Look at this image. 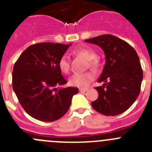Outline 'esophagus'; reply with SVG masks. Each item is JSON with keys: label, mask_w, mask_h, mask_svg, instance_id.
<instances>
[{"label": "esophagus", "mask_w": 152, "mask_h": 152, "mask_svg": "<svg viewBox=\"0 0 152 152\" xmlns=\"http://www.w3.org/2000/svg\"><path fill=\"white\" fill-rule=\"evenodd\" d=\"M87 90H88L87 88H79V92L80 93H85V92L87 91Z\"/></svg>", "instance_id": "esophagus-1"}]
</instances>
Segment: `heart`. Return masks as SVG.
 Listing matches in <instances>:
<instances>
[{
  "mask_svg": "<svg viewBox=\"0 0 152 152\" xmlns=\"http://www.w3.org/2000/svg\"><path fill=\"white\" fill-rule=\"evenodd\" d=\"M73 53L78 56L85 58L86 60L89 61V64L91 67H99V60L96 59V53L92 49L79 48L73 50ZM59 70L64 73H68L70 70V62L69 57L66 54L62 55L58 62ZM95 75L92 72H86L83 73H75L69 79L70 84L73 86L79 87H87L92 81L94 79Z\"/></svg>",
  "mask_w": 152,
  "mask_h": 152,
  "instance_id": "b5f03b06",
  "label": "heart"
}]
</instances>
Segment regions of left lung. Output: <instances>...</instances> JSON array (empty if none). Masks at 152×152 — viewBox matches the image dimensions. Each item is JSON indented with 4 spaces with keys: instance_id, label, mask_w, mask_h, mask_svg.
<instances>
[{
    "instance_id": "obj_1",
    "label": "left lung",
    "mask_w": 152,
    "mask_h": 152,
    "mask_svg": "<svg viewBox=\"0 0 152 152\" xmlns=\"http://www.w3.org/2000/svg\"><path fill=\"white\" fill-rule=\"evenodd\" d=\"M104 50L106 63L96 87L99 98L91 103L96 111L107 116L121 114L137 99L140 91L142 70L138 55L129 43L111 34L85 40Z\"/></svg>"
}]
</instances>
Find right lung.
I'll return each mask as SVG.
<instances>
[{
  "mask_svg": "<svg viewBox=\"0 0 152 152\" xmlns=\"http://www.w3.org/2000/svg\"><path fill=\"white\" fill-rule=\"evenodd\" d=\"M70 45L34 44L21 53L14 65V91L24 110L37 120L51 122L62 118L79 92L77 87H58L67 83L58 62Z\"/></svg>",
  "mask_w": 152,
  "mask_h": 152,
  "instance_id": "add662e5",
  "label": "right lung"
}]
</instances>
